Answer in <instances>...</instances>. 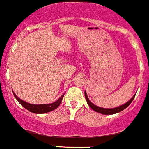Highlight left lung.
Masks as SVG:
<instances>
[{
	"mask_svg": "<svg viewBox=\"0 0 149 149\" xmlns=\"http://www.w3.org/2000/svg\"><path fill=\"white\" fill-rule=\"evenodd\" d=\"M84 95H85V98H86V102H87L88 105L91 107V108H92L93 111L98 112V113H101V114H103V115H113V114H115V113H120V112H121L122 111H123V110H125L127 107L130 106V103H132V101L134 98V96L136 94H135L134 96H133L132 98L128 102H127L126 103H125V104L122 105V106H120L116 107V108H101V107L97 106L96 105L93 104V103L89 101L86 91H84Z\"/></svg>",
	"mask_w": 149,
	"mask_h": 149,
	"instance_id": "obj_1",
	"label": "left lung"
}]
</instances>
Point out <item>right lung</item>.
I'll use <instances>...</instances> for the list:
<instances>
[{
    "instance_id": "obj_1",
    "label": "right lung",
    "mask_w": 149,
    "mask_h": 149,
    "mask_svg": "<svg viewBox=\"0 0 149 149\" xmlns=\"http://www.w3.org/2000/svg\"><path fill=\"white\" fill-rule=\"evenodd\" d=\"M13 95L15 97V98L17 100V101L24 108H26V110L31 112L33 113H36V114H41V113H46L48 112H51L53 111V110L56 109L58 106L61 104L62 100H63L64 94H63L62 96L57 100L56 101L53 102L52 103H50V104H39V105H36V104H31V103H26L22 100H21L20 98H18L16 96L15 93H14V91H13Z\"/></svg>"
}]
</instances>
